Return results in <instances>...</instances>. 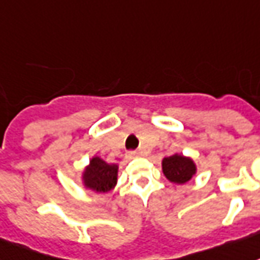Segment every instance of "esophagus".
Here are the masks:
<instances>
[{"label": "esophagus", "instance_id": "34e87169", "mask_svg": "<svg viewBox=\"0 0 260 260\" xmlns=\"http://www.w3.org/2000/svg\"><path fill=\"white\" fill-rule=\"evenodd\" d=\"M127 155L130 156V158H136V156H138V155H140V152H138V151H128Z\"/></svg>", "mask_w": 260, "mask_h": 260}]
</instances>
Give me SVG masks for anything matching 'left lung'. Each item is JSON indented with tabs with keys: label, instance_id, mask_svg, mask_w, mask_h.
Masks as SVG:
<instances>
[{
	"label": "left lung",
	"instance_id": "left-lung-1",
	"mask_svg": "<svg viewBox=\"0 0 260 260\" xmlns=\"http://www.w3.org/2000/svg\"><path fill=\"white\" fill-rule=\"evenodd\" d=\"M162 170L169 181L174 184H184L197 173V166L191 158L174 153L162 160Z\"/></svg>",
	"mask_w": 260,
	"mask_h": 260
}]
</instances>
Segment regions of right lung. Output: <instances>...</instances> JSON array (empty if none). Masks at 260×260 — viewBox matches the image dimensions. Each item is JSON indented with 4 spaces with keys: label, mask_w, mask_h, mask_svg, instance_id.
<instances>
[{
    "label": "right lung",
    "mask_w": 260,
    "mask_h": 260,
    "mask_svg": "<svg viewBox=\"0 0 260 260\" xmlns=\"http://www.w3.org/2000/svg\"><path fill=\"white\" fill-rule=\"evenodd\" d=\"M117 169V165H109L100 156H94L90 160V165L83 172L84 187L95 192L111 191L116 185Z\"/></svg>",
    "instance_id": "1"
}]
</instances>
